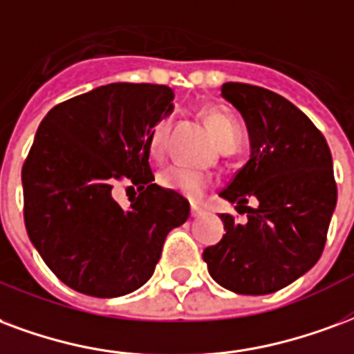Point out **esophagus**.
Returning a JSON list of instances; mask_svg holds the SVG:
<instances>
[{"instance_id": "esophagus-1", "label": "esophagus", "mask_w": 354, "mask_h": 354, "mask_svg": "<svg viewBox=\"0 0 354 354\" xmlns=\"http://www.w3.org/2000/svg\"><path fill=\"white\" fill-rule=\"evenodd\" d=\"M203 214V206H198V204L195 203H191V216L193 217H197Z\"/></svg>"}]
</instances>
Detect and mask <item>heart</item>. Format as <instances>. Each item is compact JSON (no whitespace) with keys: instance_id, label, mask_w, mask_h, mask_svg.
<instances>
[{"instance_id":"1","label":"heart","mask_w":354,"mask_h":354,"mask_svg":"<svg viewBox=\"0 0 354 354\" xmlns=\"http://www.w3.org/2000/svg\"><path fill=\"white\" fill-rule=\"evenodd\" d=\"M206 124L210 127L212 135L219 144V148H234L240 140V125L238 120L230 112L221 109H210L206 111ZM170 127V118L165 116L151 127L150 138H148V150L153 159H161L165 151V140ZM157 182L163 185L165 189L176 191L185 197L198 198L204 191L212 185L210 174L203 170L189 169L182 165H170L157 174Z\"/></svg>"}]
</instances>
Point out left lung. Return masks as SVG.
<instances>
[{
    "label": "left lung",
    "instance_id": "8db88e82",
    "mask_svg": "<svg viewBox=\"0 0 354 354\" xmlns=\"http://www.w3.org/2000/svg\"><path fill=\"white\" fill-rule=\"evenodd\" d=\"M221 95L248 124L251 159L219 195L248 216L221 214L223 238L203 251L210 276L238 295L283 289L319 261L337 185L330 148L300 109L274 91L227 82ZM253 196L259 204L245 207Z\"/></svg>",
    "mask_w": 354,
    "mask_h": 354
}]
</instances>
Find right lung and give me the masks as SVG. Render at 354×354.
<instances>
[{"mask_svg":"<svg viewBox=\"0 0 354 354\" xmlns=\"http://www.w3.org/2000/svg\"><path fill=\"white\" fill-rule=\"evenodd\" d=\"M163 84L116 82L56 104L22 167L24 223L46 266L67 287L97 298L142 287L167 234L189 217L176 191L151 184L148 138L172 111ZM131 179L129 209L111 198Z\"/></svg>","mask_w":354,"mask_h":354,"instance_id":"obj_1","label":"right lung"}]
</instances>
